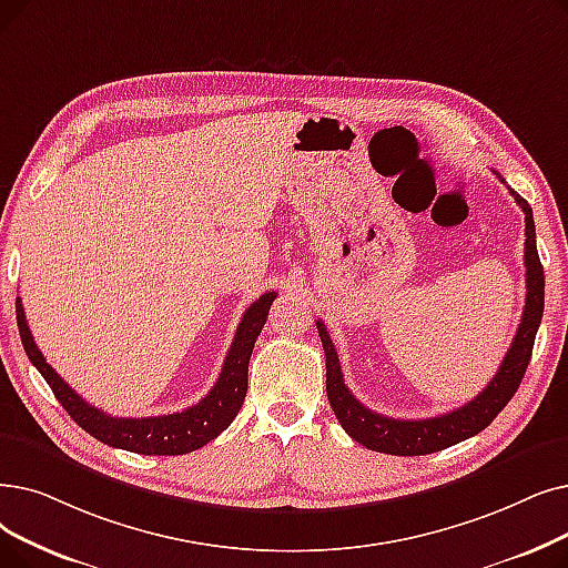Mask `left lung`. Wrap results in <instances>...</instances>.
Returning <instances> with one entry per match:
<instances>
[{"mask_svg": "<svg viewBox=\"0 0 568 568\" xmlns=\"http://www.w3.org/2000/svg\"><path fill=\"white\" fill-rule=\"evenodd\" d=\"M497 179L504 183L499 174ZM510 194L525 211L527 302H525L520 327L515 332L513 345L508 348L497 376L491 378L478 397H474L468 404L446 415L427 417V420H394V417L368 410L364 404H359L353 397V392L345 387L338 355L327 334V327L323 325V320H317L315 323L320 341H323L325 357H327V397H329L332 410L336 415V420L341 423V427L348 432L351 438L362 443L364 448L385 453V455H399V457L446 450L455 446V443L483 432L506 408L517 387H520L531 359L534 338L540 325V317H544L546 278H544V266H540L538 251H536V227H534L531 206L523 200L520 194L515 192Z\"/></svg>", "mask_w": 568, "mask_h": 568, "instance_id": "left-lung-1", "label": "left lung"}]
</instances>
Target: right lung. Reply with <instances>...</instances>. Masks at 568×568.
<instances>
[{"label":"right lung","instance_id":"add662e5","mask_svg":"<svg viewBox=\"0 0 568 568\" xmlns=\"http://www.w3.org/2000/svg\"><path fill=\"white\" fill-rule=\"evenodd\" d=\"M274 300L276 292H266L243 313L232 348L225 357L223 372H220L213 389L200 404L181 413L155 417H113L90 406L81 394L73 392L58 376L55 368L45 362L37 348L28 320H24L20 297L16 300V320L22 348L28 353L30 362L39 368L43 381L51 385L62 408L73 417V423H79V427H83L90 436L106 443L111 448L139 455H185L200 450L209 440L223 434L239 415L245 392H248V362Z\"/></svg>","mask_w":568,"mask_h":568}]
</instances>
